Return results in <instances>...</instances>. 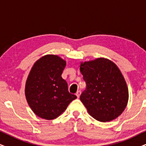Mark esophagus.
Listing matches in <instances>:
<instances>
[{
    "label": "esophagus",
    "mask_w": 146,
    "mask_h": 146,
    "mask_svg": "<svg viewBox=\"0 0 146 146\" xmlns=\"http://www.w3.org/2000/svg\"><path fill=\"white\" fill-rule=\"evenodd\" d=\"M81 94H82V92H81V91H77V93H76V96H77V98H79V96H80Z\"/></svg>",
    "instance_id": "esophagus-1"
}]
</instances>
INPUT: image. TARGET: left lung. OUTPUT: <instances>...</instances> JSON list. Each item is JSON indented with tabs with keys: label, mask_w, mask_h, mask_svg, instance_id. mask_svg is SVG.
<instances>
[{
	"label": "left lung",
	"mask_w": 146,
	"mask_h": 146,
	"mask_svg": "<svg viewBox=\"0 0 146 146\" xmlns=\"http://www.w3.org/2000/svg\"><path fill=\"white\" fill-rule=\"evenodd\" d=\"M80 71L86 83L80 100L88 113L100 122L121 115L128 102L129 92L117 66L107 58H98L82 62Z\"/></svg>",
	"instance_id": "left-lung-1"
}]
</instances>
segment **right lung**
I'll return each instance as SVG.
<instances>
[{
	"instance_id": "obj_1",
	"label": "right lung",
	"mask_w": 146,
	"mask_h": 146,
	"mask_svg": "<svg viewBox=\"0 0 146 146\" xmlns=\"http://www.w3.org/2000/svg\"><path fill=\"white\" fill-rule=\"evenodd\" d=\"M66 61L58 56L48 54L35 62L25 84L27 102L37 116L46 120L60 115L77 98L68 91L61 75Z\"/></svg>"
}]
</instances>
